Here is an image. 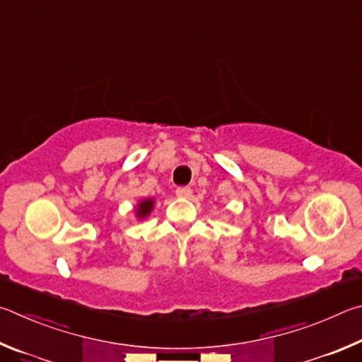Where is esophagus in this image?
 <instances>
[{
	"label": "esophagus",
	"instance_id": "obj_1",
	"mask_svg": "<svg viewBox=\"0 0 362 362\" xmlns=\"http://www.w3.org/2000/svg\"><path fill=\"white\" fill-rule=\"evenodd\" d=\"M176 195L181 199H189L192 195V189L191 187H177Z\"/></svg>",
	"mask_w": 362,
	"mask_h": 362
}]
</instances>
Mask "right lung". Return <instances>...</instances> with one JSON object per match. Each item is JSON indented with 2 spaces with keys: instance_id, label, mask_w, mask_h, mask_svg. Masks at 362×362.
<instances>
[{
  "instance_id": "right-lung-1",
  "label": "right lung",
  "mask_w": 362,
  "mask_h": 362,
  "mask_svg": "<svg viewBox=\"0 0 362 362\" xmlns=\"http://www.w3.org/2000/svg\"><path fill=\"white\" fill-rule=\"evenodd\" d=\"M152 208H154V199H143V200H139L136 208H135L136 218L138 219H144L146 216H149V213L152 211Z\"/></svg>"
}]
</instances>
